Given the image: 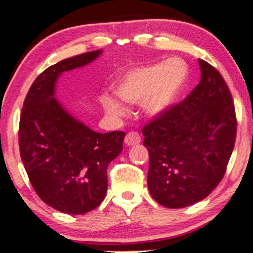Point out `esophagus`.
Returning a JSON list of instances; mask_svg holds the SVG:
<instances>
[{"mask_svg": "<svg viewBox=\"0 0 253 253\" xmlns=\"http://www.w3.org/2000/svg\"><path fill=\"white\" fill-rule=\"evenodd\" d=\"M140 143V135L139 133L137 132H129L128 134L126 135L125 138V144L127 146H133V145H137V144Z\"/></svg>", "mask_w": 253, "mask_h": 253, "instance_id": "34e87169", "label": "esophagus"}]
</instances>
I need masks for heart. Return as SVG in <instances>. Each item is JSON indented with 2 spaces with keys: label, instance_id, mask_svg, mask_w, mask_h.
Here are the masks:
<instances>
[{
  "label": "heart",
  "instance_id": "1",
  "mask_svg": "<svg viewBox=\"0 0 253 253\" xmlns=\"http://www.w3.org/2000/svg\"><path fill=\"white\" fill-rule=\"evenodd\" d=\"M188 79L187 65L182 60L168 59L125 73L115 86V93L126 103L143 102L144 112L152 118L165 116L175 108ZM102 105L113 116L125 115L124 105L110 96L101 98Z\"/></svg>",
  "mask_w": 253,
  "mask_h": 253
}]
</instances>
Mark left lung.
I'll use <instances>...</instances> for the list:
<instances>
[{
  "mask_svg": "<svg viewBox=\"0 0 253 253\" xmlns=\"http://www.w3.org/2000/svg\"><path fill=\"white\" fill-rule=\"evenodd\" d=\"M198 62L201 82L192 92L143 128L150 194L171 209L190 207L212 192L235 143L237 119L228 86L212 66Z\"/></svg>",
  "mask_w": 253,
  "mask_h": 253,
  "instance_id": "1",
  "label": "left lung"
}]
</instances>
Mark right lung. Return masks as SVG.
Instances as JSON below:
<instances>
[{"mask_svg": "<svg viewBox=\"0 0 253 253\" xmlns=\"http://www.w3.org/2000/svg\"><path fill=\"white\" fill-rule=\"evenodd\" d=\"M102 52H85L46 68L30 87L20 116V156L31 185L44 203L69 215L86 213L103 202L107 168L121 154L126 135L95 132L55 97L65 72L84 67Z\"/></svg>", "mask_w": 253, "mask_h": 253, "instance_id": "obj_1", "label": "right lung"}]
</instances>
